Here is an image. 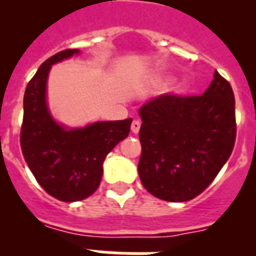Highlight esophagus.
<instances>
[{
  "label": "esophagus",
  "mask_w": 256,
  "mask_h": 256,
  "mask_svg": "<svg viewBox=\"0 0 256 256\" xmlns=\"http://www.w3.org/2000/svg\"><path fill=\"white\" fill-rule=\"evenodd\" d=\"M140 126H142V122H138V120H134L132 124H130V130L134 134H138V130H140Z\"/></svg>",
  "instance_id": "esophagus-1"
}]
</instances>
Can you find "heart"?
<instances>
[{"label":"heart","instance_id":"obj_1","mask_svg":"<svg viewBox=\"0 0 256 256\" xmlns=\"http://www.w3.org/2000/svg\"><path fill=\"white\" fill-rule=\"evenodd\" d=\"M184 89H186V84L182 82V84H179L178 86H176V92H183Z\"/></svg>","mask_w":256,"mask_h":256}]
</instances>
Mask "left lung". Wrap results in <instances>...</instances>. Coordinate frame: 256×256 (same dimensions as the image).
<instances>
[{
  "instance_id": "8db88e82",
  "label": "left lung",
  "mask_w": 256,
  "mask_h": 256,
  "mask_svg": "<svg viewBox=\"0 0 256 256\" xmlns=\"http://www.w3.org/2000/svg\"><path fill=\"white\" fill-rule=\"evenodd\" d=\"M138 176L146 191L187 202L208 187L228 160L236 138L235 97L215 70L199 96L164 93L140 108Z\"/></svg>"
}]
</instances>
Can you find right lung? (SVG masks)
<instances>
[{
  "label": "right lung",
  "mask_w": 256,
  "mask_h": 256,
  "mask_svg": "<svg viewBox=\"0 0 256 256\" xmlns=\"http://www.w3.org/2000/svg\"><path fill=\"white\" fill-rule=\"evenodd\" d=\"M78 53L65 49L49 57L28 82L20 142L28 167L38 184L61 202H78L100 186L102 163L130 134L132 118L98 122L81 130H65L52 118L45 89L50 66Z\"/></svg>",
  "instance_id": "add662e5"
}]
</instances>
